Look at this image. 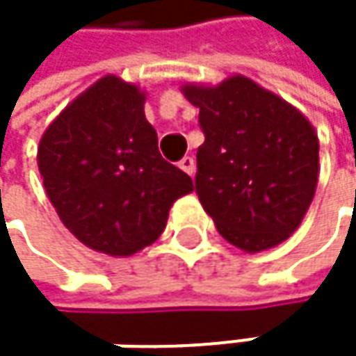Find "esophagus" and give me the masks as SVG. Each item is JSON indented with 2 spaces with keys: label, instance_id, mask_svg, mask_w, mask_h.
I'll use <instances>...</instances> for the list:
<instances>
[{
  "label": "esophagus",
  "instance_id": "34e87169",
  "mask_svg": "<svg viewBox=\"0 0 356 356\" xmlns=\"http://www.w3.org/2000/svg\"><path fill=\"white\" fill-rule=\"evenodd\" d=\"M179 167H181L187 175H193V173H195V161H193V156H183V159L179 161Z\"/></svg>",
  "mask_w": 356,
  "mask_h": 356
}]
</instances>
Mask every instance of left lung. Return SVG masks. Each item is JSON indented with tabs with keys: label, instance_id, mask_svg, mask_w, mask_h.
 Listing matches in <instances>:
<instances>
[{
	"label": "left lung",
	"instance_id": "1",
	"mask_svg": "<svg viewBox=\"0 0 356 356\" xmlns=\"http://www.w3.org/2000/svg\"><path fill=\"white\" fill-rule=\"evenodd\" d=\"M200 108L195 193L218 233L249 253L282 243L301 225L318 185L312 123L243 76L183 86Z\"/></svg>",
	"mask_w": 356,
	"mask_h": 356
}]
</instances>
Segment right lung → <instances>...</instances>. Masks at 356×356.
<instances>
[{
	"label": "right lung",
	"instance_id": "obj_1",
	"mask_svg": "<svg viewBox=\"0 0 356 356\" xmlns=\"http://www.w3.org/2000/svg\"><path fill=\"white\" fill-rule=\"evenodd\" d=\"M38 171L61 222L90 249L131 255L154 243L191 177L159 152L144 92L105 76L47 127Z\"/></svg>",
	"mask_w": 356,
	"mask_h": 356
}]
</instances>
